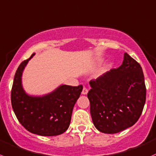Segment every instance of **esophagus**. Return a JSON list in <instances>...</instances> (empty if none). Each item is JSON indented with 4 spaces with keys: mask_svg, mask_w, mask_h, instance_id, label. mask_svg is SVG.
<instances>
[{
    "mask_svg": "<svg viewBox=\"0 0 156 156\" xmlns=\"http://www.w3.org/2000/svg\"><path fill=\"white\" fill-rule=\"evenodd\" d=\"M87 93H88V89H86V87H83V91H82V94H83V95H86Z\"/></svg>",
    "mask_w": 156,
    "mask_h": 156,
    "instance_id": "esophagus-1",
    "label": "esophagus"
}]
</instances>
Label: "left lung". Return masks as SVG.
Segmentation results:
<instances>
[{
	"label": "left lung",
	"mask_w": 156,
	"mask_h": 156,
	"mask_svg": "<svg viewBox=\"0 0 156 156\" xmlns=\"http://www.w3.org/2000/svg\"><path fill=\"white\" fill-rule=\"evenodd\" d=\"M87 94L97 130L117 133L139 120L146 102V88L140 64L124 53L122 64L89 82Z\"/></svg>",
	"instance_id": "1"
}]
</instances>
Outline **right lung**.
I'll return each mask as SVG.
<instances>
[{
  "mask_svg": "<svg viewBox=\"0 0 156 156\" xmlns=\"http://www.w3.org/2000/svg\"><path fill=\"white\" fill-rule=\"evenodd\" d=\"M29 59L20 64L11 89V104L19 122L32 133L57 136L68 129L73 106L83 90V86L62 85L42 97L26 95L21 84L23 70Z\"/></svg>",
  "mask_w": 156,
  "mask_h": 156,
  "instance_id": "obj_1",
  "label": "right lung"
}]
</instances>
